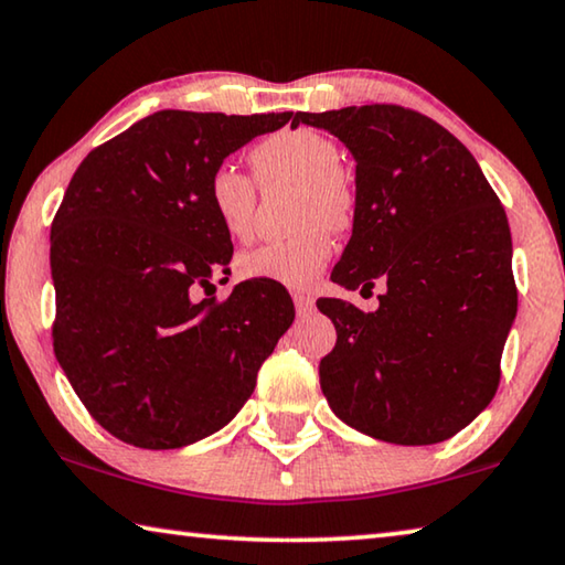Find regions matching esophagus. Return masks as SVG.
Returning a JSON list of instances; mask_svg holds the SVG:
<instances>
[{
	"instance_id": "obj_1",
	"label": "esophagus",
	"mask_w": 565,
	"mask_h": 565,
	"mask_svg": "<svg viewBox=\"0 0 565 565\" xmlns=\"http://www.w3.org/2000/svg\"><path fill=\"white\" fill-rule=\"evenodd\" d=\"M294 303H297L299 315H309V311L315 309V297L303 291H294Z\"/></svg>"
}]
</instances>
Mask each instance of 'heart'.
<instances>
[{
    "mask_svg": "<svg viewBox=\"0 0 565 565\" xmlns=\"http://www.w3.org/2000/svg\"><path fill=\"white\" fill-rule=\"evenodd\" d=\"M250 166L262 185L297 183L299 234L271 241L238 256V276L248 281L309 286L324 271L334 250L329 228L344 231L356 213V193L339 170L342 153L321 132L299 128L266 138L250 150ZM209 209L231 238H248L254 231L256 185L234 166L223 163L209 178Z\"/></svg>",
    "mask_w": 565,
    "mask_h": 565,
    "instance_id": "1",
    "label": "heart"
}]
</instances>
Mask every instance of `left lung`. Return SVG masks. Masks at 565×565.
Instances as JSON below:
<instances>
[{
    "mask_svg": "<svg viewBox=\"0 0 565 565\" xmlns=\"http://www.w3.org/2000/svg\"><path fill=\"white\" fill-rule=\"evenodd\" d=\"M344 142L356 163L352 238L331 281L382 279L364 315L342 299L317 307L337 327L319 364L321 392L349 427L395 445H435L495 397L515 321L513 241L478 160L443 125L399 105L297 113Z\"/></svg>",
    "mask_w": 565,
    "mask_h": 565,
    "instance_id": "obj_1",
    "label": "left lung"
}]
</instances>
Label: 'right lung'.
<instances>
[{
    "label": "right lung",
    "mask_w": 565,
    "mask_h": 565,
    "mask_svg": "<svg viewBox=\"0 0 565 565\" xmlns=\"http://www.w3.org/2000/svg\"><path fill=\"white\" fill-rule=\"evenodd\" d=\"M291 115L160 110L75 170L50 234L52 339L77 397L118 440L175 450L218 433L291 327L294 301L274 281L191 299L234 254L205 199L211 173Z\"/></svg>",
    "instance_id": "add662e5"
}]
</instances>
